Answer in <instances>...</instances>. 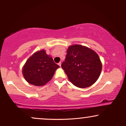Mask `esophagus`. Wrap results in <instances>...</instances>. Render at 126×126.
Returning <instances> with one entry per match:
<instances>
[{
	"mask_svg": "<svg viewBox=\"0 0 126 126\" xmlns=\"http://www.w3.org/2000/svg\"><path fill=\"white\" fill-rule=\"evenodd\" d=\"M58 64L59 65V66H61V64H62V63H61V62H59V63H58Z\"/></svg>",
	"mask_w": 126,
	"mask_h": 126,
	"instance_id": "1",
	"label": "esophagus"
}]
</instances>
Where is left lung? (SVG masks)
I'll return each mask as SVG.
<instances>
[{
  "instance_id": "obj_1",
  "label": "left lung",
  "mask_w": 126,
  "mask_h": 126,
  "mask_svg": "<svg viewBox=\"0 0 126 126\" xmlns=\"http://www.w3.org/2000/svg\"><path fill=\"white\" fill-rule=\"evenodd\" d=\"M62 67L69 80L79 88H87L97 80L102 63L94 50L81 45L69 46Z\"/></svg>"
}]
</instances>
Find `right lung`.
Returning <instances> with one entry per match:
<instances>
[{"label":"right lung","mask_w":126,"mask_h":126,"mask_svg":"<svg viewBox=\"0 0 126 126\" xmlns=\"http://www.w3.org/2000/svg\"><path fill=\"white\" fill-rule=\"evenodd\" d=\"M60 67L44 50L34 53L26 62L22 69L25 80L35 86H43L53 78L56 69Z\"/></svg>","instance_id":"add662e5"}]
</instances>
